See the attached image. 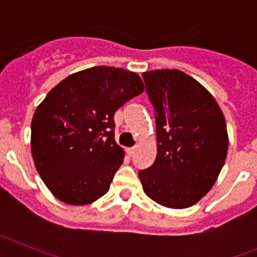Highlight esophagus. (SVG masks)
<instances>
[{
    "instance_id": "1",
    "label": "esophagus",
    "mask_w": 257,
    "mask_h": 257,
    "mask_svg": "<svg viewBox=\"0 0 257 257\" xmlns=\"http://www.w3.org/2000/svg\"><path fill=\"white\" fill-rule=\"evenodd\" d=\"M135 151H136V148H127V149H126L127 156H128V157H133L134 153H135Z\"/></svg>"
}]
</instances>
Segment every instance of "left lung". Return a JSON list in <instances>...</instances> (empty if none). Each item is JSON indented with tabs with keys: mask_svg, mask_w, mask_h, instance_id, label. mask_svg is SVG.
<instances>
[{
	"mask_svg": "<svg viewBox=\"0 0 257 257\" xmlns=\"http://www.w3.org/2000/svg\"><path fill=\"white\" fill-rule=\"evenodd\" d=\"M156 112L157 156L139 171L145 194L158 205H196L219 178L229 138L225 118L207 88L179 69L143 73Z\"/></svg>",
	"mask_w": 257,
	"mask_h": 257,
	"instance_id": "obj_1",
	"label": "left lung"
}]
</instances>
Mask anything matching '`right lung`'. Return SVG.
Wrapping results in <instances>:
<instances>
[{
    "label": "right lung",
    "instance_id": "add662e5",
    "mask_svg": "<svg viewBox=\"0 0 257 257\" xmlns=\"http://www.w3.org/2000/svg\"><path fill=\"white\" fill-rule=\"evenodd\" d=\"M143 91L134 72L92 67L68 76L46 95L32 118L31 151L52 196L83 206L108 192L124 157L114 142L113 115Z\"/></svg>",
    "mask_w": 257,
    "mask_h": 257
}]
</instances>
